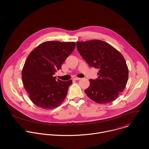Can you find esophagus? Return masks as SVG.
<instances>
[{
    "label": "esophagus",
    "mask_w": 149,
    "mask_h": 149,
    "mask_svg": "<svg viewBox=\"0 0 149 149\" xmlns=\"http://www.w3.org/2000/svg\"><path fill=\"white\" fill-rule=\"evenodd\" d=\"M81 78H78V77H75L74 78V79H75V80H79V79H81Z\"/></svg>",
    "instance_id": "34e87169"
}]
</instances>
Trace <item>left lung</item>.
<instances>
[{
  "label": "left lung",
  "mask_w": 149,
  "mask_h": 149,
  "mask_svg": "<svg viewBox=\"0 0 149 149\" xmlns=\"http://www.w3.org/2000/svg\"><path fill=\"white\" fill-rule=\"evenodd\" d=\"M78 52L91 67L99 70L98 77L90 79L85 90L87 96L98 104L116 100L125 87L129 70L121 54L107 42L101 40L77 42Z\"/></svg>",
  "instance_id": "1"
}]
</instances>
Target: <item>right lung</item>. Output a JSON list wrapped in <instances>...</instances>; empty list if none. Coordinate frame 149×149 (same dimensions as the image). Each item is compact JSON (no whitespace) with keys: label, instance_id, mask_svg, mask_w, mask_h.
<instances>
[{"label":"right lung","instance_id":"right-lung-1","mask_svg":"<svg viewBox=\"0 0 149 149\" xmlns=\"http://www.w3.org/2000/svg\"><path fill=\"white\" fill-rule=\"evenodd\" d=\"M75 43L47 41L35 48L28 56L22 71L24 87L32 102L44 109L57 107L65 100L72 81L56 80L54 77Z\"/></svg>","mask_w":149,"mask_h":149}]
</instances>
